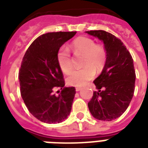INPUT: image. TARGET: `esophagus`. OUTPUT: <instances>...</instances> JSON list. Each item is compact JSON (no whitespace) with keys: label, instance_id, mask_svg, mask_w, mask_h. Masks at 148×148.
<instances>
[{"label":"esophagus","instance_id":"34e87169","mask_svg":"<svg viewBox=\"0 0 148 148\" xmlns=\"http://www.w3.org/2000/svg\"><path fill=\"white\" fill-rule=\"evenodd\" d=\"M75 89H76V91H79V90H81V88H79V87H77V88H75Z\"/></svg>","mask_w":148,"mask_h":148}]
</instances>
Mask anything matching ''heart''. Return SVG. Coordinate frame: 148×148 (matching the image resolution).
Listing matches in <instances>:
<instances>
[{"label":"heart","instance_id":"heart-1","mask_svg":"<svg viewBox=\"0 0 148 148\" xmlns=\"http://www.w3.org/2000/svg\"><path fill=\"white\" fill-rule=\"evenodd\" d=\"M71 50L75 55H83V69L74 71L67 77L70 85L81 87L88 83L95 77V70H101L107 59L105 48L101 45H96L93 39L88 37H80L72 42ZM58 63L60 70L68 74L73 69L71 54L65 47H61L58 53Z\"/></svg>","mask_w":148,"mask_h":148}]
</instances>
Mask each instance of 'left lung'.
<instances>
[{
  "label": "left lung",
  "mask_w": 148,
  "mask_h": 148,
  "mask_svg": "<svg viewBox=\"0 0 148 148\" xmlns=\"http://www.w3.org/2000/svg\"><path fill=\"white\" fill-rule=\"evenodd\" d=\"M86 33L103 43L107 59L101 74L94 81L95 91L88 108L95 118L110 121L121 116L134 96L136 74L134 60L121 40L107 31Z\"/></svg>",
  "instance_id": "obj_1"
}]
</instances>
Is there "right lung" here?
<instances>
[{
  "mask_svg": "<svg viewBox=\"0 0 148 148\" xmlns=\"http://www.w3.org/2000/svg\"><path fill=\"white\" fill-rule=\"evenodd\" d=\"M76 33L42 34L30 45L22 60L18 77L23 101L34 117L47 124L62 122L71 110L76 90L64 87L57 57L60 47ZM56 88L62 90L58 95L53 94Z\"/></svg>",
  "mask_w": 148,
  "mask_h": 148,
  "instance_id": "1",
  "label": "right lung"
}]
</instances>
